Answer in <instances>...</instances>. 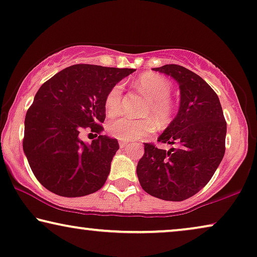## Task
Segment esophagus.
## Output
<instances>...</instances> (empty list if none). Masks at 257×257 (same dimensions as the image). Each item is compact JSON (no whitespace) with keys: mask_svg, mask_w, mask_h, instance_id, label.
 <instances>
[{"mask_svg":"<svg viewBox=\"0 0 257 257\" xmlns=\"http://www.w3.org/2000/svg\"><path fill=\"white\" fill-rule=\"evenodd\" d=\"M128 146V142H124V141H120V148L121 149H123V148H125Z\"/></svg>","mask_w":257,"mask_h":257,"instance_id":"1","label":"esophagus"}]
</instances>
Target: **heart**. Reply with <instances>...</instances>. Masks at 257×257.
I'll return each mask as SVG.
<instances>
[{
  "instance_id": "obj_1",
  "label": "heart",
  "mask_w": 257,
  "mask_h": 257,
  "mask_svg": "<svg viewBox=\"0 0 257 257\" xmlns=\"http://www.w3.org/2000/svg\"><path fill=\"white\" fill-rule=\"evenodd\" d=\"M137 86L150 97L143 114L154 116L161 124L168 123L173 109L172 102L169 97L172 87L168 79L156 73H146L139 78ZM122 94H123V85L118 82L108 91L104 97V107L110 116L120 113ZM155 129L156 124L150 117L133 120L127 116H120L111 120L108 124V132L110 135L122 141L143 139L151 135Z\"/></svg>"
}]
</instances>
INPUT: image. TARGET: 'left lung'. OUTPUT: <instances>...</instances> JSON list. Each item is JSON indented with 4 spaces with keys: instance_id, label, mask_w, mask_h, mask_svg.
Segmentation results:
<instances>
[{
    "instance_id": "8db88e82",
    "label": "left lung",
    "mask_w": 257,
    "mask_h": 257,
    "mask_svg": "<svg viewBox=\"0 0 257 257\" xmlns=\"http://www.w3.org/2000/svg\"><path fill=\"white\" fill-rule=\"evenodd\" d=\"M153 70L179 85L178 114L158 137V142L176 148L166 151L144 143L137 177L150 196L183 201L199 192L218 169L226 150L227 123L218 95L199 75L176 64Z\"/></svg>"
}]
</instances>
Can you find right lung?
Instances as JSON below:
<instances>
[{"mask_svg": "<svg viewBox=\"0 0 257 257\" xmlns=\"http://www.w3.org/2000/svg\"><path fill=\"white\" fill-rule=\"evenodd\" d=\"M135 71L77 64L58 72L36 93L24 121L23 150L36 178L61 197H82L106 183L118 150L116 139L101 135L104 97ZM84 130L99 134L91 144Z\"/></svg>", "mask_w": 257, "mask_h": 257, "instance_id": "obj_1", "label": "right lung"}]
</instances>
